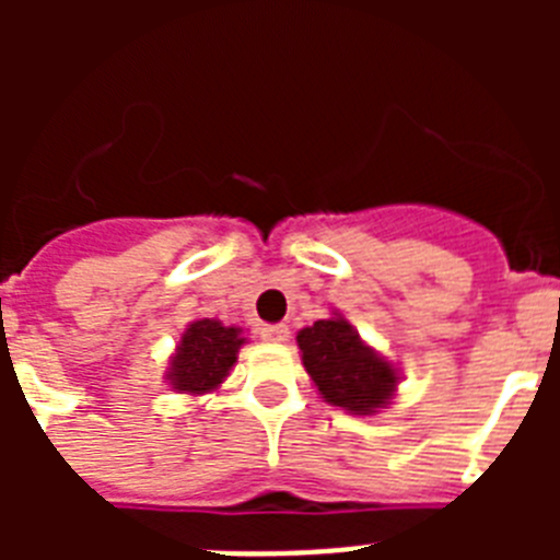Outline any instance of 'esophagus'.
Instances as JSON below:
<instances>
[{
    "instance_id": "obj_1",
    "label": "esophagus",
    "mask_w": 560,
    "mask_h": 560,
    "mask_svg": "<svg viewBox=\"0 0 560 560\" xmlns=\"http://www.w3.org/2000/svg\"><path fill=\"white\" fill-rule=\"evenodd\" d=\"M260 336H264L266 341H285L289 339V325L285 323L264 325V328H260Z\"/></svg>"
}]
</instances>
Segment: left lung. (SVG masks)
<instances>
[{"instance_id":"obj_1","label":"left lung","mask_w":560,"mask_h":560,"mask_svg":"<svg viewBox=\"0 0 560 560\" xmlns=\"http://www.w3.org/2000/svg\"><path fill=\"white\" fill-rule=\"evenodd\" d=\"M303 364L319 395L334 407L370 415L395 389V370L359 339L345 319H319L296 334Z\"/></svg>"}]
</instances>
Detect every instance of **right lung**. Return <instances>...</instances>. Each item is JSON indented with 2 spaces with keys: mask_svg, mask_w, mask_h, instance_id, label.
<instances>
[{
  "mask_svg": "<svg viewBox=\"0 0 560 560\" xmlns=\"http://www.w3.org/2000/svg\"><path fill=\"white\" fill-rule=\"evenodd\" d=\"M244 345L241 330L226 328L215 319H199L182 336V345L173 355L171 378L173 389L179 393H210L226 378L237 359V348Z\"/></svg>",
  "mask_w": 560,
  "mask_h": 560,
  "instance_id": "right-lung-1",
  "label": "right lung"
}]
</instances>
